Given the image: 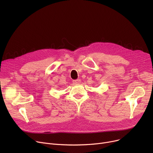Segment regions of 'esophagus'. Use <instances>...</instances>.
I'll use <instances>...</instances> for the list:
<instances>
[{"mask_svg": "<svg viewBox=\"0 0 153 153\" xmlns=\"http://www.w3.org/2000/svg\"><path fill=\"white\" fill-rule=\"evenodd\" d=\"M73 82H74V84H79V83L81 82V80H80L79 79H76V80H74V81H73Z\"/></svg>", "mask_w": 153, "mask_h": 153, "instance_id": "1", "label": "esophagus"}]
</instances>
